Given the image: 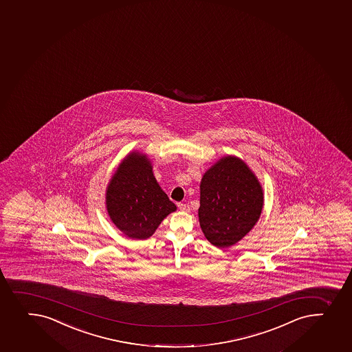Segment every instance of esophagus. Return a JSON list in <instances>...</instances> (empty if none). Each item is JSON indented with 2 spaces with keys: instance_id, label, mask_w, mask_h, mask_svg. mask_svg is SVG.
Returning a JSON list of instances; mask_svg holds the SVG:
<instances>
[{
  "instance_id": "esophagus-1",
  "label": "esophagus",
  "mask_w": 352,
  "mask_h": 352,
  "mask_svg": "<svg viewBox=\"0 0 352 352\" xmlns=\"http://www.w3.org/2000/svg\"><path fill=\"white\" fill-rule=\"evenodd\" d=\"M178 208L179 210L186 211V212H188V211L190 210V209H189L188 204H178Z\"/></svg>"
}]
</instances>
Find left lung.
Instances as JSON below:
<instances>
[{
    "instance_id": "obj_1",
    "label": "left lung",
    "mask_w": 352,
    "mask_h": 352,
    "mask_svg": "<svg viewBox=\"0 0 352 352\" xmlns=\"http://www.w3.org/2000/svg\"><path fill=\"white\" fill-rule=\"evenodd\" d=\"M199 219L204 236L218 248L243 239L258 221L263 192L253 172L236 157H224L201 182Z\"/></svg>"
}]
</instances>
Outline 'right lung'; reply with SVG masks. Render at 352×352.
Instances as JSON below:
<instances>
[{"instance_id":"obj_1","label":"right lung","mask_w":352,"mask_h":352,"mask_svg":"<svg viewBox=\"0 0 352 352\" xmlns=\"http://www.w3.org/2000/svg\"><path fill=\"white\" fill-rule=\"evenodd\" d=\"M109 217L131 239L153 236L167 214L177 209L153 177L146 157L133 153L120 164L106 192Z\"/></svg>"}]
</instances>
